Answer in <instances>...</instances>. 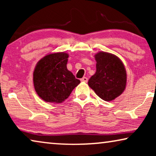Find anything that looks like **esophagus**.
Instances as JSON below:
<instances>
[{
    "instance_id": "34e87169",
    "label": "esophagus",
    "mask_w": 156,
    "mask_h": 156,
    "mask_svg": "<svg viewBox=\"0 0 156 156\" xmlns=\"http://www.w3.org/2000/svg\"><path fill=\"white\" fill-rule=\"evenodd\" d=\"M81 82H88V79L87 77H82L81 79Z\"/></svg>"
}]
</instances>
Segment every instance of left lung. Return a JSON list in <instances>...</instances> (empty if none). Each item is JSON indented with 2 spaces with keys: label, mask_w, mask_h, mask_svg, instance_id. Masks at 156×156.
I'll list each match as a JSON object with an SVG mask.
<instances>
[{
  "label": "left lung",
  "mask_w": 156,
  "mask_h": 156,
  "mask_svg": "<svg viewBox=\"0 0 156 156\" xmlns=\"http://www.w3.org/2000/svg\"><path fill=\"white\" fill-rule=\"evenodd\" d=\"M97 72L88 84L101 99L110 101L121 94L126 84V72L121 59L114 55L100 52L95 55Z\"/></svg>",
  "instance_id": "obj_1"
}]
</instances>
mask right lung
Listing matches in <instances>:
<instances>
[{"label":"right lung","instance_id":"obj_1","mask_svg":"<svg viewBox=\"0 0 156 156\" xmlns=\"http://www.w3.org/2000/svg\"><path fill=\"white\" fill-rule=\"evenodd\" d=\"M69 55L65 52L46 55L36 65L34 87L38 96L48 102L61 103L80 83L67 68Z\"/></svg>","mask_w":156,"mask_h":156}]
</instances>
